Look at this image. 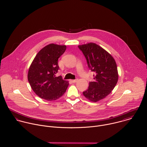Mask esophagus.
I'll use <instances>...</instances> for the list:
<instances>
[{
  "label": "esophagus",
  "mask_w": 147,
  "mask_h": 147,
  "mask_svg": "<svg viewBox=\"0 0 147 147\" xmlns=\"http://www.w3.org/2000/svg\"><path fill=\"white\" fill-rule=\"evenodd\" d=\"M78 80V79H75V80H71L70 81L72 82V83H76L77 81Z\"/></svg>",
  "instance_id": "obj_1"
}]
</instances>
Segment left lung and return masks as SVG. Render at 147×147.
Here are the masks:
<instances>
[{
  "label": "left lung",
  "instance_id": "8db88e82",
  "mask_svg": "<svg viewBox=\"0 0 147 147\" xmlns=\"http://www.w3.org/2000/svg\"><path fill=\"white\" fill-rule=\"evenodd\" d=\"M86 60L88 68L93 75V82L89 83L87 90L83 92L89 100L97 102L106 97L117 83V66L113 57L103 48L94 43L79 45Z\"/></svg>",
  "mask_w": 147,
  "mask_h": 147
}]
</instances>
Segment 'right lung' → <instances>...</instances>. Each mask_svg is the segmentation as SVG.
Returning <instances> with one entry per match:
<instances>
[{"label": "right lung", "mask_w": 147, "mask_h": 147, "mask_svg": "<svg viewBox=\"0 0 147 147\" xmlns=\"http://www.w3.org/2000/svg\"><path fill=\"white\" fill-rule=\"evenodd\" d=\"M65 50V45L49 44L38 53L31 64L28 82L40 98L51 101L58 99L65 92L68 82L61 76H55L59 69L58 59Z\"/></svg>", "instance_id": "obj_1"}]
</instances>
